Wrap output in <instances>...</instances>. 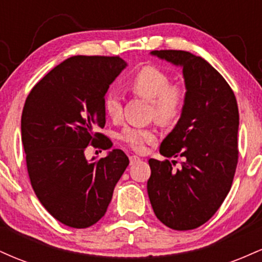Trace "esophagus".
Masks as SVG:
<instances>
[{
  "label": "esophagus",
  "mask_w": 262,
  "mask_h": 262,
  "mask_svg": "<svg viewBox=\"0 0 262 262\" xmlns=\"http://www.w3.org/2000/svg\"><path fill=\"white\" fill-rule=\"evenodd\" d=\"M129 161H130V165H134V164H137L138 161H140V158L137 155H130L129 156Z\"/></svg>",
  "instance_id": "esophagus-1"
}]
</instances>
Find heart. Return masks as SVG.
I'll list each match as a JSON object with an SVG mask.
<instances>
[{"mask_svg": "<svg viewBox=\"0 0 262 262\" xmlns=\"http://www.w3.org/2000/svg\"><path fill=\"white\" fill-rule=\"evenodd\" d=\"M127 89L138 97L150 101V117L159 124L170 125L181 116L186 101L185 90L171 83L170 76L161 69L146 65L132 75ZM104 111L113 121L123 116L122 96L116 90H110L103 98ZM121 140L134 151L143 152L146 145L156 141L158 134L151 127H127L119 135Z\"/></svg>", "mask_w": 262, "mask_h": 262, "instance_id": "heart-1", "label": "heart"}]
</instances>
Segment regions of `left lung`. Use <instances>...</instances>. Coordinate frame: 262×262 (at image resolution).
Here are the masks:
<instances>
[{
    "instance_id": "left-lung-1",
    "label": "left lung",
    "mask_w": 262,
    "mask_h": 262,
    "mask_svg": "<svg viewBox=\"0 0 262 262\" xmlns=\"http://www.w3.org/2000/svg\"><path fill=\"white\" fill-rule=\"evenodd\" d=\"M151 54L181 65L186 101L181 118L160 146L167 159H150L148 194L155 215L175 230L208 222L229 193L239 149V110L229 83L206 60L183 50ZM170 157H182L180 169Z\"/></svg>"
}]
</instances>
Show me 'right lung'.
<instances>
[{
  "instance_id": "right-lung-1",
  "label": "right lung",
  "mask_w": 262,
  "mask_h": 262,
  "mask_svg": "<svg viewBox=\"0 0 262 262\" xmlns=\"http://www.w3.org/2000/svg\"><path fill=\"white\" fill-rule=\"evenodd\" d=\"M125 65L119 56H71L26 100L20 130L31 185L44 208L68 227L83 229L103 217L129 165L119 149L97 161L85 156L89 146L112 148L96 129L106 124L104 95Z\"/></svg>"
}]
</instances>
